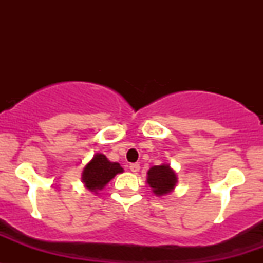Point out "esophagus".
Here are the masks:
<instances>
[{
	"label": "esophagus",
	"instance_id": "34e87169",
	"mask_svg": "<svg viewBox=\"0 0 263 263\" xmlns=\"http://www.w3.org/2000/svg\"><path fill=\"white\" fill-rule=\"evenodd\" d=\"M129 170H131V172H134V173H137L140 171V164L138 163H132V164H129Z\"/></svg>",
	"mask_w": 263,
	"mask_h": 263
}]
</instances>
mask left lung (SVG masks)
I'll return each instance as SVG.
<instances>
[{
  "instance_id": "left-lung-1",
  "label": "left lung",
  "mask_w": 263,
  "mask_h": 263,
  "mask_svg": "<svg viewBox=\"0 0 263 263\" xmlns=\"http://www.w3.org/2000/svg\"><path fill=\"white\" fill-rule=\"evenodd\" d=\"M178 178L176 172L168 163L153 165L147 172V184L156 197H164L176 188Z\"/></svg>"
}]
</instances>
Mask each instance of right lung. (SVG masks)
Wrapping results in <instances>:
<instances>
[{"label": "right lung", "mask_w": 263, "mask_h": 263, "mask_svg": "<svg viewBox=\"0 0 263 263\" xmlns=\"http://www.w3.org/2000/svg\"><path fill=\"white\" fill-rule=\"evenodd\" d=\"M123 172L120 163L108 161V158L102 153H95L91 161L86 163L81 173V182L89 192L98 194L107 185L116 174Z\"/></svg>", "instance_id": "right-lung-1"}]
</instances>
